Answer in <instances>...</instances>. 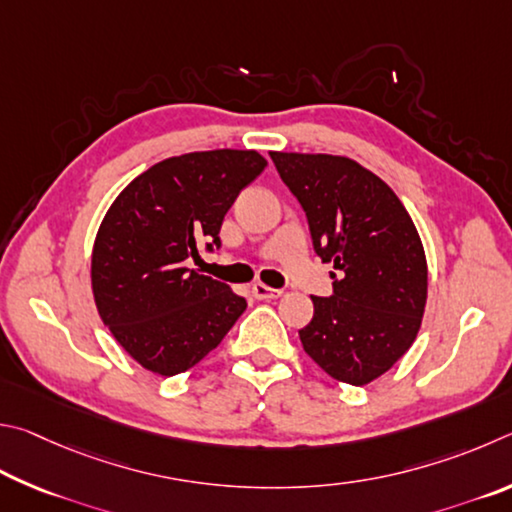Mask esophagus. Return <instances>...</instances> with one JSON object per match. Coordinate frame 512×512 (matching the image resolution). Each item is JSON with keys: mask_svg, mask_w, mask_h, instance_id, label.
Returning <instances> with one entry per match:
<instances>
[{"mask_svg": "<svg viewBox=\"0 0 512 512\" xmlns=\"http://www.w3.org/2000/svg\"><path fill=\"white\" fill-rule=\"evenodd\" d=\"M251 292H254V297L256 299H261V301H270V299H279L281 297V290H274V288H267V285H263V283H254L251 285Z\"/></svg>", "mask_w": 512, "mask_h": 512, "instance_id": "1", "label": "esophagus"}]
</instances>
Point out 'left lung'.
<instances>
[{
    "mask_svg": "<svg viewBox=\"0 0 512 512\" xmlns=\"http://www.w3.org/2000/svg\"><path fill=\"white\" fill-rule=\"evenodd\" d=\"M306 211L333 294L312 297L303 351L330 378L362 387L409 351L427 301L425 249L398 195L348 157L270 152Z\"/></svg>",
    "mask_w": 512,
    "mask_h": 512,
    "instance_id": "left-lung-1",
    "label": "left lung"
}]
</instances>
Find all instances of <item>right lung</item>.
<instances>
[{
	"instance_id": "right-lung-1",
	"label": "right lung",
	"mask_w": 512,
	"mask_h": 512,
	"mask_svg": "<svg viewBox=\"0 0 512 512\" xmlns=\"http://www.w3.org/2000/svg\"><path fill=\"white\" fill-rule=\"evenodd\" d=\"M256 150H206L159 161L123 188L96 233L92 290L103 324L143 369L184 373L204 360L247 301L188 270L220 249L231 204L263 173Z\"/></svg>"
}]
</instances>
